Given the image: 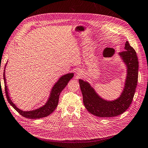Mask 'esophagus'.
<instances>
[{"label": "esophagus", "instance_id": "obj_1", "mask_svg": "<svg viewBox=\"0 0 148 148\" xmlns=\"http://www.w3.org/2000/svg\"><path fill=\"white\" fill-rule=\"evenodd\" d=\"M76 74L78 75V76H80V75H82V71H81V70H77L76 71Z\"/></svg>", "mask_w": 148, "mask_h": 148}]
</instances>
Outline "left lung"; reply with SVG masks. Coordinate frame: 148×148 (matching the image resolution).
Here are the masks:
<instances>
[{"label":"left lung","mask_w":148,"mask_h":148,"mask_svg":"<svg viewBox=\"0 0 148 148\" xmlns=\"http://www.w3.org/2000/svg\"><path fill=\"white\" fill-rule=\"evenodd\" d=\"M126 67L125 85L120 95L113 100H105L97 94L89 82L79 79L86 109L99 117H113L125 112L132 102L138 78V60L136 53L126 41L125 51L119 53Z\"/></svg>","instance_id":"1"}]
</instances>
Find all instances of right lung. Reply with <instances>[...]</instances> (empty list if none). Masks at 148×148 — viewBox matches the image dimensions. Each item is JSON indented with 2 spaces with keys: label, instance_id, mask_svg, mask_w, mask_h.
Masks as SVG:
<instances>
[{
  "label": "right lung",
  "instance_id": "right-lung-1",
  "mask_svg": "<svg viewBox=\"0 0 148 148\" xmlns=\"http://www.w3.org/2000/svg\"><path fill=\"white\" fill-rule=\"evenodd\" d=\"M7 64V62L6 63L5 68H4L3 80L4 84H5V94L8 102L10 104L11 106L13 107L16 111H17L21 115L23 116V117L27 118V119H41V118L46 117L49 115L51 113H53L58 106L59 97H60L61 92L67 86V84H68L70 80L74 76V73H68L62 75V76L58 79V81L54 84L52 88L51 89L48 99L46 101V102L45 105L35 110H33L23 111L22 110H21L16 107L15 104L12 102V100H11L10 99V94L9 93H8V88L7 86L5 79V71Z\"/></svg>",
  "mask_w": 148,
  "mask_h": 148
}]
</instances>
